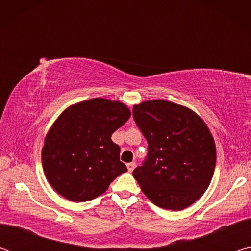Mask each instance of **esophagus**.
I'll list each match as a JSON object with an SVG mask.
<instances>
[{"instance_id":"esophagus-1","label":"esophagus","mask_w":251,"mask_h":251,"mask_svg":"<svg viewBox=\"0 0 251 251\" xmlns=\"http://www.w3.org/2000/svg\"><path fill=\"white\" fill-rule=\"evenodd\" d=\"M135 167H136V164L135 163H128L127 164V169H128V172L129 173H131L135 169Z\"/></svg>"}]
</instances>
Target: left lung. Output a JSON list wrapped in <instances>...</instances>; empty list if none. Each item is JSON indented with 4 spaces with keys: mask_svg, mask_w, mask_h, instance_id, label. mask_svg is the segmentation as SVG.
Here are the masks:
<instances>
[{
    "mask_svg": "<svg viewBox=\"0 0 251 251\" xmlns=\"http://www.w3.org/2000/svg\"><path fill=\"white\" fill-rule=\"evenodd\" d=\"M133 116L148 143L143 166L133 172L143 193L164 209L193 205L215 172L216 146L205 122L188 107L163 100L134 105Z\"/></svg>",
    "mask_w": 251,
    "mask_h": 251,
    "instance_id": "1",
    "label": "left lung"
}]
</instances>
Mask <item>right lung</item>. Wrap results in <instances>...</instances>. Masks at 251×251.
I'll return each mask as SVG.
<instances>
[{
  "label": "right lung",
  "mask_w": 251,
  "mask_h": 251,
  "mask_svg": "<svg viewBox=\"0 0 251 251\" xmlns=\"http://www.w3.org/2000/svg\"><path fill=\"white\" fill-rule=\"evenodd\" d=\"M130 117L125 104L92 99L67 107L46 135L42 165L50 185L71 201L96 198L127 172L112 135Z\"/></svg>",
  "instance_id": "add662e5"
}]
</instances>
